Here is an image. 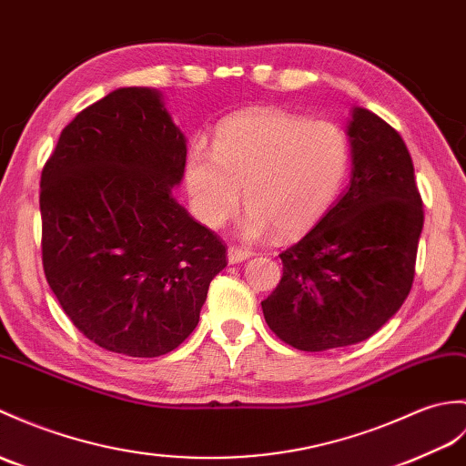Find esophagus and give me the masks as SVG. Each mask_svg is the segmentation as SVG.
Wrapping results in <instances>:
<instances>
[{"label":"esophagus","instance_id":"obj_1","mask_svg":"<svg viewBox=\"0 0 466 466\" xmlns=\"http://www.w3.org/2000/svg\"><path fill=\"white\" fill-rule=\"evenodd\" d=\"M250 256H252V252L248 250V248H238V246L228 248V262L230 264H240Z\"/></svg>","mask_w":466,"mask_h":466}]
</instances>
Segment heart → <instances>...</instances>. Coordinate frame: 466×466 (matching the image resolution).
Returning a JSON list of instances; mask_svg holds the SVG:
<instances>
[{
  "instance_id": "1",
  "label": "heart",
  "mask_w": 466,
  "mask_h": 466,
  "mask_svg": "<svg viewBox=\"0 0 466 466\" xmlns=\"http://www.w3.org/2000/svg\"><path fill=\"white\" fill-rule=\"evenodd\" d=\"M350 167L351 143L339 125L262 106L224 118L212 148L194 140L184 157V187L192 214L208 228L230 218L242 188L246 238L274 228L291 236L328 212Z\"/></svg>"
}]
</instances>
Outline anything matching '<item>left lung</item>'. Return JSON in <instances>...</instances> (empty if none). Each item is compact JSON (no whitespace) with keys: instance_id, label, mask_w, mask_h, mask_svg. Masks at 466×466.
Here are the masks:
<instances>
[{"instance_id":"left-lung-1","label":"left lung","mask_w":466,"mask_h":466,"mask_svg":"<svg viewBox=\"0 0 466 466\" xmlns=\"http://www.w3.org/2000/svg\"><path fill=\"white\" fill-rule=\"evenodd\" d=\"M351 180L298 244L262 301L279 339L301 351L360 343L383 328L413 286L423 200L409 150L391 125L353 106Z\"/></svg>"}]
</instances>
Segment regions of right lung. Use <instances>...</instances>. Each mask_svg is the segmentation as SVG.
<instances>
[{
    "instance_id": "right-lung-1",
    "label": "right lung",
    "mask_w": 466,
    "mask_h": 466,
    "mask_svg": "<svg viewBox=\"0 0 466 466\" xmlns=\"http://www.w3.org/2000/svg\"><path fill=\"white\" fill-rule=\"evenodd\" d=\"M187 137L162 93L121 86L63 128L41 172L47 284L106 351L165 355L200 319L226 246L172 194Z\"/></svg>"
}]
</instances>
